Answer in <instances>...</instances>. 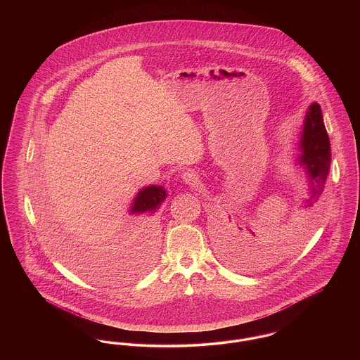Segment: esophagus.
<instances>
[{
  "label": "esophagus",
  "mask_w": 360,
  "mask_h": 360,
  "mask_svg": "<svg viewBox=\"0 0 360 360\" xmlns=\"http://www.w3.org/2000/svg\"><path fill=\"white\" fill-rule=\"evenodd\" d=\"M182 179H184V182H186L188 186H191V188H195V186L200 185V179H198V175H197L195 172H184V174H182Z\"/></svg>",
  "instance_id": "1"
}]
</instances>
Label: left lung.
<instances>
[{"mask_svg": "<svg viewBox=\"0 0 360 360\" xmlns=\"http://www.w3.org/2000/svg\"><path fill=\"white\" fill-rule=\"evenodd\" d=\"M300 146L302 154L298 162L305 166L309 179V195L304 206L310 207L319 201L326 188V178L330 169V143L323 120L321 108L317 103L310 105L305 116Z\"/></svg>", "mask_w": 360, "mask_h": 360, "instance_id": "1", "label": "left lung"}]
</instances>
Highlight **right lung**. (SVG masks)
Wrapping results in <instances>:
<instances>
[{
  "label": "right lung",
  "mask_w": 360,
  "mask_h": 360,
  "mask_svg": "<svg viewBox=\"0 0 360 360\" xmlns=\"http://www.w3.org/2000/svg\"><path fill=\"white\" fill-rule=\"evenodd\" d=\"M166 198V190L158 186H148L139 191L135 202L131 209V213H146L136 225V238L143 241L144 247L148 250V252L154 251L155 236L158 232V223L154 219L155 210L160 205V202ZM62 257L68 260L72 267H75L78 271L85 273V269L82 270V266L74 260V257H69L68 254H62Z\"/></svg>",
  "instance_id": "1"
}]
</instances>
